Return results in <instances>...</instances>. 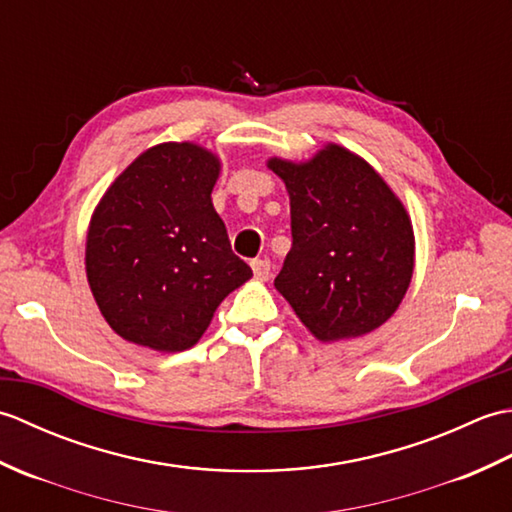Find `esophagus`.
Instances as JSON below:
<instances>
[{
    "instance_id": "obj_1",
    "label": "esophagus",
    "mask_w": 512,
    "mask_h": 512,
    "mask_svg": "<svg viewBox=\"0 0 512 512\" xmlns=\"http://www.w3.org/2000/svg\"><path fill=\"white\" fill-rule=\"evenodd\" d=\"M250 268H253L255 279H259V281H266L270 277V262L266 257L264 259H253V262H250Z\"/></svg>"
}]
</instances>
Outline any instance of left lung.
<instances>
[{
	"label": "left lung",
	"mask_w": 512,
	"mask_h": 512,
	"mask_svg": "<svg viewBox=\"0 0 512 512\" xmlns=\"http://www.w3.org/2000/svg\"><path fill=\"white\" fill-rule=\"evenodd\" d=\"M290 195L292 248L275 288L323 343L380 328L416 264L411 217L383 176L328 143L306 162L268 158Z\"/></svg>",
	"instance_id": "left-lung-1"
}]
</instances>
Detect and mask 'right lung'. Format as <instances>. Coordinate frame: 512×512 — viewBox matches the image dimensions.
I'll return each mask as SVG.
<instances>
[{
    "instance_id": "add662e5",
    "label": "right lung",
    "mask_w": 512,
    "mask_h": 512,
    "mask_svg": "<svg viewBox=\"0 0 512 512\" xmlns=\"http://www.w3.org/2000/svg\"><path fill=\"white\" fill-rule=\"evenodd\" d=\"M220 169L206 147L160 143L96 204L85 273L96 306L125 341L156 352L189 350L217 306L253 277L213 209Z\"/></svg>"
}]
</instances>
